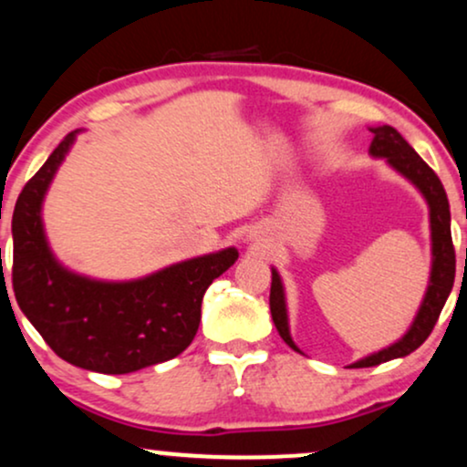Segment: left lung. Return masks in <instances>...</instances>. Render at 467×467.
Wrapping results in <instances>:
<instances>
[{
	"label": "left lung",
	"mask_w": 467,
	"mask_h": 467,
	"mask_svg": "<svg viewBox=\"0 0 467 467\" xmlns=\"http://www.w3.org/2000/svg\"><path fill=\"white\" fill-rule=\"evenodd\" d=\"M374 134L369 143V156L372 159H385L391 170L407 178L415 189L422 193L429 206V222H431V276L426 285V294L422 297L418 313H415L411 326L400 339L383 350L372 352V355L358 358L350 363V368H372L391 358H402L411 355L424 344L426 337L431 335L432 326L440 317L448 296H451L454 285V248L451 237V204H448L446 191H443L441 180L431 170L426 162L420 159L418 151L402 139V134L391 126H376L369 128ZM269 308H272V319L276 324L280 337L285 344L294 348L296 352H302L291 339L289 330V313H287V296H285L283 278L272 267V291H269Z\"/></svg>",
	"instance_id": "obj_1"
}]
</instances>
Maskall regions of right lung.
Segmentation results:
<instances>
[{"label": "right lung", "instance_id": "right-lung-1", "mask_svg": "<svg viewBox=\"0 0 467 467\" xmlns=\"http://www.w3.org/2000/svg\"><path fill=\"white\" fill-rule=\"evenodd\" d=\"M78 132L67 134L16 200L13 289L60 358L99 374H130L187 350L198 333L202 297L239 252L223 248L134 280H98L65 267L49 248L43 202Z\"/></svg>", "mask_w": 467, "mask_h": 467}]
</instances>
